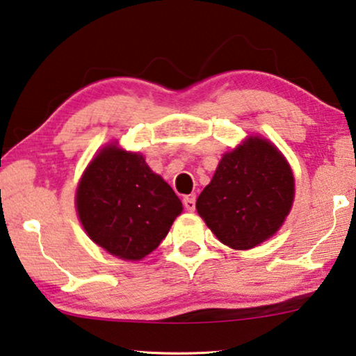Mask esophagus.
<instances>
[{"mask_svg": "<svg viewBox=\"0 0 356 356\" xmlns=\"http://www.w3.org/2000/svg\"><path fill=\"white\" fill-rule=\"evenodd\" d=\"M184 208L187 209V211H193V209H195V197H193V195H188V197L184 198Z\"/></svg>", "mask_w": 356, "mask_h": 356, "instance_id": "1", "label": "esophagus"}]
</instances>
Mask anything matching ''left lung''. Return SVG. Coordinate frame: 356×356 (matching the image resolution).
<instances>
[{
  "instance_id": "1",
  "label": "left lung",
  "mask_w": 356,
  "mask_h": 356,
  "mask_svg": "<svg viewBox=\"0 0 356 356\" xmlns=\"http://www.w3.org/2000/svg\"><path fill=\"white\" fill-rule=\"evenodd\" d=\"M293 176L279 149L248 138L226 153L197 200L198 214L224 245L248 250L282 226L293 202Z\"/></svg>"
}]
</instances>
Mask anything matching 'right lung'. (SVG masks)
<instances>
[{
  "label": "right lung",
  "instance_id": "1",
  "mask_svg": "<svg viewBox=\"0 0 356 356\" xmlns=\"http://www.w3.org/2000/svg\"><path fill=\"white\" fill-rule=\"evenodd\" d=\"M76 203L88 237L124 259L152 253L182 211L177 195L142 154L122 152L116 145L88 164Z\"/></svg>",
  "mask_w": 356,
  "mask_h": 356
}]
</instances>
